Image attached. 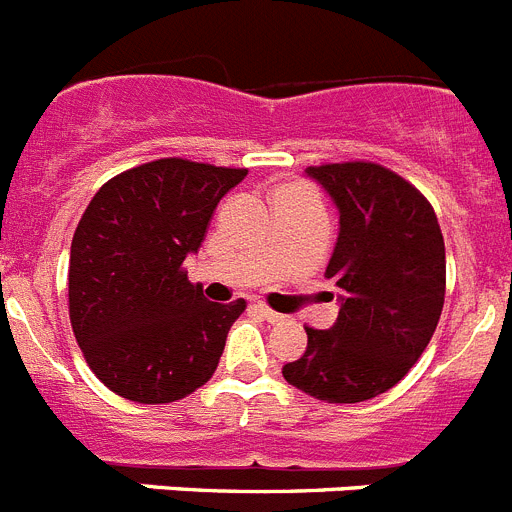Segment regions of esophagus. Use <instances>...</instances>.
Wrapping results in <instances>:
<instances>
[{
    "instance_id": "obj_1",
    "label": "esophagus",
    "mask_w": 512,
    "mask_h": 512,
    "mask_svg": "<svg viewBox=\"0 0 512 512\" xmlns=\"http://www.w3.org/2000/svg\"><path fill=\"white\" fill-rule=\"evenodd\" d=\"M256 312H259V315L266 320V323H279V320H282V315L271 310V307H266L264 302H259V305H256Z\"/></svg>"
}]
</instances>
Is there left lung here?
<instances>
[{"instance_id": "8db88e82", "label": "left lung", "mask_w": 512, "mask_h": 512, "mask_svg": "<svg viewBox=\"0 0 512 512\" xmlns=\"http://www.w3.org/2000/svg\"><path fill=\"white\" fill-rule=\"evenodd\" d=\"M341 212L325 279L341 292L333 328L307 325V351L284 364L292 387L323 402L392 390L433 338L446 297V248L431 202L374 161L310 166Z\"/></svg>"}]
</instances>
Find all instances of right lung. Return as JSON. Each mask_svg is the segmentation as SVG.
I'll list each match as a JSON object with an SVG mask.
<instances>
[{"instance_id": "right-lung-1", "label": "right lung", "mask_w": 512, "mask_h": 512, "mask_svg": "<svg viewBox=\"0 0 512 512\" xmlns=\"http://www.w3.org/2000/svg\"><path fill=\"white\" fill-rule=\"evenodd\" d=\"M248 169L158 158L104 182L76 225L69 318L94 377L115 395L164 405L215 374L246 300L210 302L187 279L223 194Z\"/></svg>"}]
</instances>
